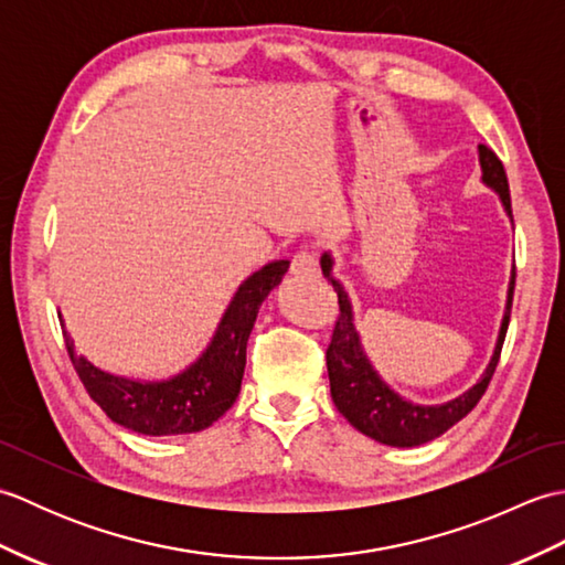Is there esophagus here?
<instances>
[{
  "instance_id": "esophagus-1",
  "label": "esophagus",
  "mask_w": 565,
  "mask_h": 565,
  "mask_svg": "<svg viewBox=\"0 0 565 565\" xmlns=\"http://www.w3.org/2000/svg\"><path fill=\"white\" fill-rule=\"evenodd\" d=\"M291 274L298 276V279H313V276L320 274L318 257L313 255V252H308V249L298 252V255L291 262Z\"/></svg>"
}]
</instances>
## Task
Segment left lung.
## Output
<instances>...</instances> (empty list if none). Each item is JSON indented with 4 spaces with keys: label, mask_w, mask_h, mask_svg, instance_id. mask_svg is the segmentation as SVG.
I'll return each instance as SVG.
<instances>
[{
    "label": "left lung",
    "mask_w": 565,
    "mask_h": 565,
    "mask_svg": "<svg viewBox=\"0 0 565 565\" xmlns=\"http://www.w3.org/2000/svg\"><path fill=\"white\" fill-rule=\"evenodd\" d=\"M478 164H481V182L488 189L495 191L502 203V211H505V215L512 221L505 167H502V162L498 160V154L486 146H478ZM320 267H322V274H326V279L334 286V291H338V301H340V318H338V326H334L332 342L328 347L326 359H328L332 403L347 417V423L371 439L388 444V447L405 449V447H419V444L437 439L449 427L459 423L461 417H466L473 411L476 403L481 401V395L486 393L490 379L495 374L502 342H505L512 294H514V264H512L510 284H508V301H505V310H502L498 340L486 371L471 388L463 391L461 395H456L451 401H444L437 405H423L405 398V395L391 388V383L383 381V376L379 374L374 362H371L364 350L362 334H359L354 326V306L350 301V294L344 291L342 281L332 274L334 271L332 252H322Z\"/></svg>",
    "instance_id": "8db88e82"
}]
</instances>
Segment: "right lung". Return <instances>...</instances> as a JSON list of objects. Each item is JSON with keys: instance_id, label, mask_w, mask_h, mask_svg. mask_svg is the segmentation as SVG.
Listing matches in <instances>:
<instances>
[{"instance_id": "1", "label": "right lung", "mask_w": 565, "mask_h": 565, "mask_svg": "<svg viewBox=\"0 0 565 565\" xmlns=\"http://www.w3.org/2000/svg\"><path fill=\"white\" fill-rule=\"evenodd\" d=\"M289 264V259H274L249 274L223 310L206 350L179 374L160 381L118 376L77 354L75 340L67 334L63 316L57 313L72 366L94 403L116 425L148 437L191 435L206 429L235 403L245 374L249 332L255 328L264 298L281 284Z\"/></svg>"}]
</instances>
